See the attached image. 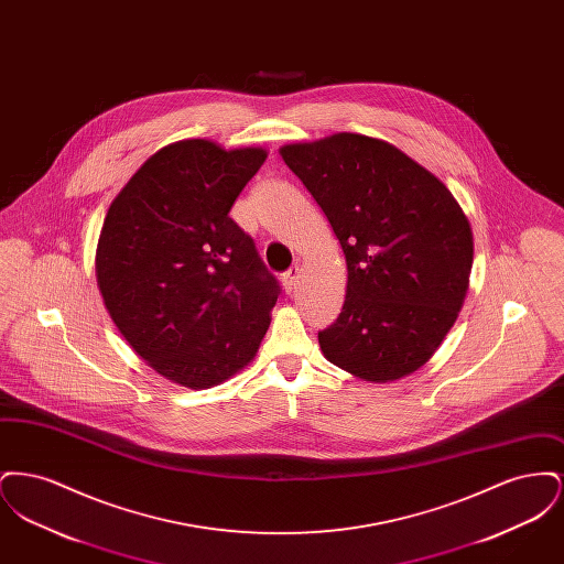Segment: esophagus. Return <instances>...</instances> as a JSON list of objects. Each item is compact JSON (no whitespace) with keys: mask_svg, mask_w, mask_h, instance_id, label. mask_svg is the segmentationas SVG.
Wrapping results in <instances>:
<instances>
[{"mask_svg":"<svg viewBox=\"0 0 564 564\" xmlns=\"http://www.w3.org/2000/svg\"><path fill=\"white\" fill-rule=\"evenodd\" d=\"M297 276H300V269L297 267H292V269L288 270V272H283V288H285V292H292L295 288V283H297Z\"/></svg>","mask_w":564,"mask_h":564,"instance_id":"esophagus-1","label":"esophagus"}]
</instances>
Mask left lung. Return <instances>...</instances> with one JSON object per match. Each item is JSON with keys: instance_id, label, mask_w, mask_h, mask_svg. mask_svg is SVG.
I'll return each mask as SVG.
<instances>
[{"instance_id": "1", "label": "left lung", "mask_w": 564, "mask_h": 564, "mask_svg": "<svg viewBox=\"0 0 564 564\" xmlns=\"http://www.w3.org/2000/svg\"><path fill=\"white\" fill-rule=\"evenodd\" d=\"M347 260V297L319 332L327 361L372 382L412 375L442 345L469 285L474 237L455 196L395 145L338 133L283 145Z\"/></svg>"}]
</instances>
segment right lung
Returning a JSON list of instances; mask_svg holds the SVG:
<instances>
[{
	"label": "right lung",
	"instance_id": "right-lung-1",
	"mask_svg": "<svg viewBox=\"0 0 564 564\" xmlns=\"http://www.w3.org/2000/svg\"><path fill=\"white\" fill-rule=\"evenodd\" d=\"M262 148L184 139L156 152L109 205L97 285L111 322L159 375L209 389L258 352L281 288L230 209Z\"/></svg>",
	"mask_w": 564,
	"mask_h": 564
}]
</instances>
